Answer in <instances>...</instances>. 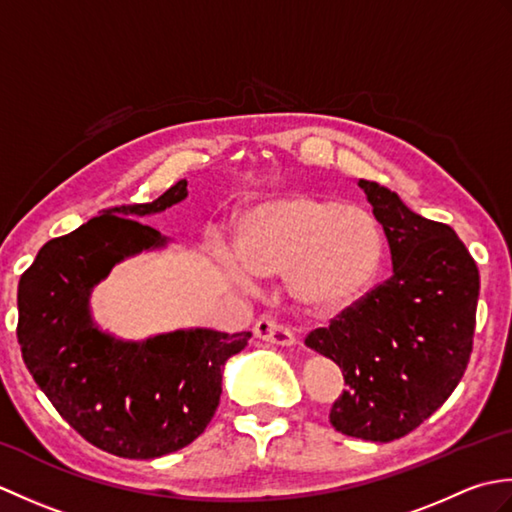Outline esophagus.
<instances>
[{
    "mask_svg": "<svg viewBox=\"0 0 512 512\" xmlns=\"http://www.w3.org/2000/svg\"><path fill=\"white\" fill-rule=\"evenodd\" d=\"M253 332H255L257 339H262V341H266V343H273V345L288 347V345H295V343H297L295 334H292V332L286 328V325H281V323H277V321H273V319H268V317L259 319V321L255 323Z\"/></svg>",
    "mask_w": 512,
    "mask_h": 512,
    "instance_id": "esophagus-1",
    "label": "esophagus"
}]
</instances>
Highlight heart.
I'll list each match as a JSON object with an SVG mask.
<instances>
[{
    "label": "heart",
    "instance_id": "b5f03b06",
    "mask_svg": "<svg viewBox=\"0 0 512 512\" xmlns=\"http://www.w3.org/2000/svg\"><path fill=\"white\" fill-rule=\"evenodd\" d=\"M235 257L224 268L239 286L255 277H286L295 306L310 314H339L356 306L380 275L385 237L361 206L292 193L250 211L237 237Z\"/></svg>",
    "mask_w": 512,
    "mask_h": 512
}]
</instances>
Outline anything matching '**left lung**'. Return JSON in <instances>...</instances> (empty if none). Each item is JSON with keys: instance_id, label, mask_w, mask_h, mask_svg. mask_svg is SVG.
Listing matches in <instances>:
<instances>
[{"instance_id": "left-lung-1", "label": "left lung", "mask_w": 512, "mask_h": 512, "mask_svg": "<svg viewBox=\"0 0 512 512\" xmlns=\"http://www.w3.org/2000/svg\"><path fill=\"white\" fill-rule=\"evenodd\" d=\"M385 231L394 273L306 336L341 367L347 389L330 422L345 436L391 442L442 407L473 350L480 273L447 224L413 213L394 191L358 180Z\"/></svg>"}]
</instances>
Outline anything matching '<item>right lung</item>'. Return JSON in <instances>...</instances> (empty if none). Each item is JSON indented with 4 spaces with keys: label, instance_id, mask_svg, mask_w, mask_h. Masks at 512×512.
Segmentation results:
<instances>
[{
    "label": "right lung",
    "instance_id": "right-lung-1",
    "mask_svg": "<svg viewBox=\"0 0 512 512\" xmlns=\"http://www.w3.org/2000/svg\"><path fill=\"white\" fill-rule=\"evenodd\" d=\"M184 198L180 180L154 202L105 209L43 244L19 279L17 339L28 372L72 429L118 458H160L198 438L220 405L224 363L250 339L195 328L136 343L92 319V288L123 259L167 244L138 217Z\"/></svg>",
    "mask_w": 512,
    "mask_h": 512
}]
</instances>
